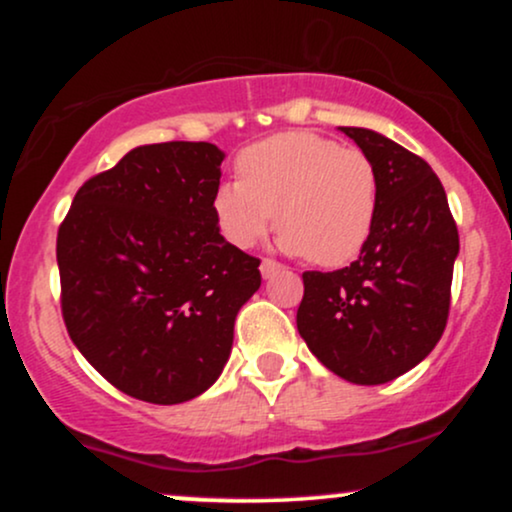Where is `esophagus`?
<instances>
[{
  "label": "esophagus",
  "mask_w": 512,
  "mask_h": 512,
  "mask_svg": "<svg viewBox=\"0 0 512 512\" xmlns=\"http://www.w3.org/2000/svg\"><path fill=\"white\" fill-rule=\"evenodd\" d=\"M260 272H262L264 279H272L274 274L284 272V267H281V264L276 262V260H269V257H264L262 264H260Z\"/></svg>",
  "instance_id": "34e87169"
}]
</instances>
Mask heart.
Masks as SVG:
<instances>
[{
  "mask_svg": "<svg viewBox=\"0 0 512 512\" xmlns=\"http://www.w3.org/2000/svg\"><path fill=\"white\" fill-rule=\"evenodd\" d=\"M240 180H223L211 214L233 248L257 245L279 219V248L320 267L351 262L373 233L380 180L361 149L315 132H281L238 156Z\"/></svg>",
  "mask_w": 512,
  "mask_h": 512,
  "instance_id": "1",
  "label": "heart"
}]
</instances>
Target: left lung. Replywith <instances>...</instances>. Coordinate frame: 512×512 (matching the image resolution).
<instances>
[{
    "mask_svg": "<svg viewBox=\"0 0 512 512\" xmlns=\"http://www.w3.org/2000/svg\"><path fill=\"white\" fill-rule=\"evenodd\" d=\"M339 129L378 170V219L356 262L303 274L296 325L334 375L383 385L419 366L443 337L460 236L424 158L373 129Z\"/></svg>",
    "mask_w": 512,
    "mask_h": 512,
    "instance_id": "obj_1",
    "label": "left lung"
}]
</instances>
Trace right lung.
I'll return each instance as SVG.
<instances>
[{
	"label": "right lung",
	"mask_w": 512,
	"mask_h": 512,
	"mask_svg": "<svg viewBox=\"0 0 512 512\" xmlns=\"http://www.w3.org/2000/svg\"><path fill=\"white\" fill-rule=\"evenodd\" d=\"M223 158L209 142L137 146L79 187L57 233L69 337L142 402L209 390L262 284L260 260L223 240L211 214Z\"/></svg>",
	"instance_id": "1"
}]
</instances>
